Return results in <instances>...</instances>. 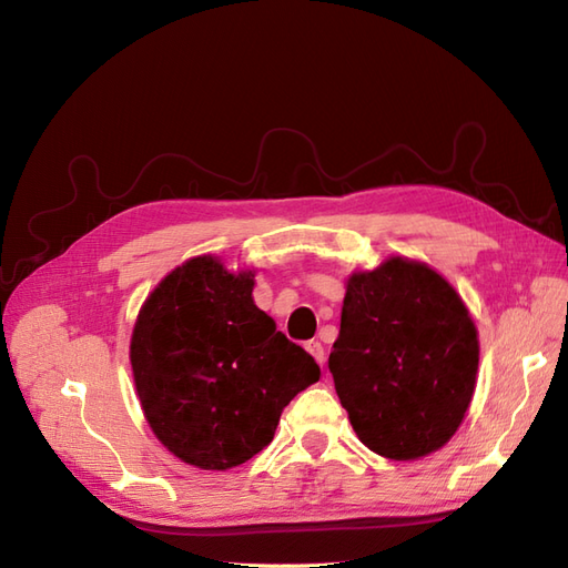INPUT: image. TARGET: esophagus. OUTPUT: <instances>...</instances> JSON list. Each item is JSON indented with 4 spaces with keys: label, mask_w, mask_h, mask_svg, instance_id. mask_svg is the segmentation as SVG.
I'll list each match as a JSON object with an SVG mask.
<instances>
[{
    "label": "esophagus",
    "mask_w": 568,
    "mask_h": 568,
    "mask_svg": "<svg viewBox=\"0 0 568 568\" xmlns=\"http://www.w3.org/2000/svg\"><path fill=\"white\" fill-rule=\"evenodd\" d=\"M305 351L307 353H311L315 359H317V363L320 365H324V359H326V353H324V346H322V343L320 341H307L305 343Z\"/></svg>",
    "instance_id": "1"
}]
</instances>
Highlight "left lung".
I'll return each mask as SVG.
<instances>
[{"label":"left lung","instance_id":"1","mask_svg":"<svg viewBox=\"0 0 568 568\" xmlns=\"http://www.w3.org/2000/svg\"><path fill=\"white\" fill-rule=\"evenodd\" d=\"M329 372L372 453L419 459L440 450L467 415L478 372L476 324L443 274L390 255L348 274Z\"/></svg>","mask_w":568,"mask_h":568}]
</instances>
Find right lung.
<instances>
[{
	"label": "right lung",
	"instance_id": "add662e5",
	"mask_svg": "<svg viewBox=\"0 0 568 568\" xmlns=\"http://www.w3.org/2000/svg\"><path fill=\"white\" fill-rule=\"evenodd\" d=\"M255 270L196 255L156 284L136 315L130 365L165 448L205 471L239 467L272 440L284 407L320 367L253 303Z\"/></svg>",
	"mask_w": 568,
	"mask_h": 568
}]
</instances>
